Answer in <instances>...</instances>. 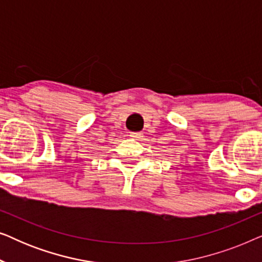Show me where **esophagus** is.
<instances>
[{
	"label": "esophagus",
	"instance_id": "34e87169",
	"mask_svg": "<svg viewBox=\"0 0 262 262\" xmlns=\"http://www.w3.org/2000/svg\"><path fill=\"white\" fill-rule=\"evenodd\" d=\"M130 137L136 139V141H141V139L143 138V135L141 134V132H131Z\"/></svg>",
	"mask_w": 262,
	"mask_h": 262
}]
</instances>
